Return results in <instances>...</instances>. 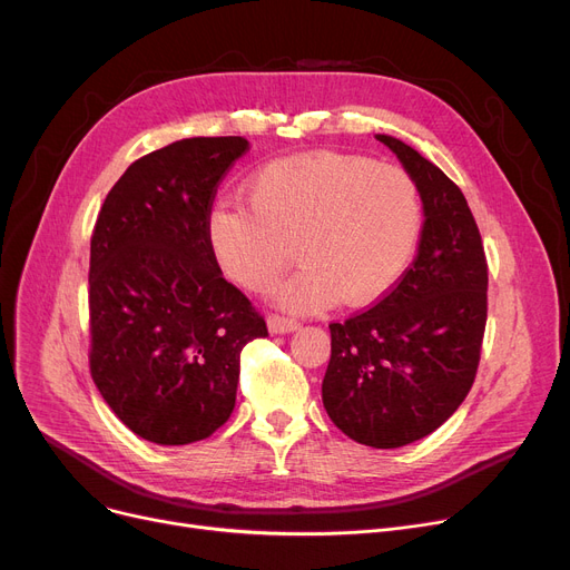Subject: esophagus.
Masks as SVG:
<instances>
[{
  "instance_id": "obj_1",
  "label": "esophagus",
  "mask_w": 570,
  "mask_h": 570,
  "mask_svg": "<svg viewBox=\"0 0 570 570\" xmlns=\"http://www.w3.org/2000/svg\"><path fill=\"white\" fill-rule=\"evenodd\" d=\"M297 327H301V323L293 321V318H286V316H279V314L267 316V331L273 333V335H286V333H295Z\"/></svg>"
}]
</instances>
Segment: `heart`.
<instances>
[{
    "mask_svg": "<svg viewBox=\"0 0 570 570\" xmlns=\"http://www.w3.org/2000/svg\"><path fill=\"white\" fill-rule=\"evenodd\" d=\"M247 203L209 209V252L224 277L263 293L295 245L305 265L275 291V303L291 312L381 301L406 273L423 233L415 179L367 157L312 153L269 161L247 183Z\"/></svg>",
    "mask_w": 570,
    "mask_h": 570,
    "instance_id": "heart-1",
    "label": "heart"
}]
</instances>
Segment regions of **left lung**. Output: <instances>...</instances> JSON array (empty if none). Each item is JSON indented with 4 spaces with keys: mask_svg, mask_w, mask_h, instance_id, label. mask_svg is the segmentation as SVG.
I'll list each match as a JSON object with an SVG mask.
<instances>
[{
    "mask_svg": "<svg viewBox=\"0 0 570 570\" xmlns=\"http://www.w3.org/2000/svg\"><path fill=\"white\" fill-rule=\"evenodd\" d=\"M423 198L417 256L372 309L331 323L323 406L353 441L402 448L439 430L471 391L488 321V261L460 187L421 153L376 134Z\"/></svg>",
    "mask_w": 570,
    "mask_h": 570,
    "instance_id": "left-lung-1",
    "label": "left lung"
}]
</instances>
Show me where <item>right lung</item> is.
<instances>
[{"label":"right lung","mask_w":570,"mask_h":570,"mask_svg":"<svg viewBox=\"0 0 570 570\" xmlns=\"http://www.w3.org/2000/svg\"><path fill=\"white\" fill-rule=\"evenodd\" d=\"M243 136L183 138L134 161L104 200L89 247V370L134 434L187 445L233 413L239 353L267 337L228 284L205 219Z\"/></svg>","instance_id":"obj_1"}]
</instances>
